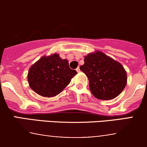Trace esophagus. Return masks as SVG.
Returning a JSON list of instances; mask_svg holds the SVG:
<instances>
[{
  "instance_id": "1",
  "label": "esophagus",
  "mask_w": 147,
  "mask_h": 147,
  "mask_svg": "<svg viewBox=\"0 0 147 147\" xmlns=\"http://www.w3.org/2000/svg\"><path fill=\"white\" fill-rule=\"evenodd\" d=\"M76 71H77V72H80V67H78V68H77V69H76Z\"/></svg>"
}]
</instances>
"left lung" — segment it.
I'll list each match as a JSON object with an SVG mask.
<instances>
[{
  "mask_svg": "<svg viewBox=\"0 0 147 147\" xmlns=\"http://www.w3.org/2000/svg\"><path fill=\"white\" fill-rule=\"evenodd\" d=\"M80 70L88 78L92 94L99 100H112L127 84V72L119 62L100 51L84 56Z\"/></svg>",
  "mask_w": 147,
  "mask_h": 147,
  "instance_id": "obj_1",
  "label": "left lung"
}]
</instances>
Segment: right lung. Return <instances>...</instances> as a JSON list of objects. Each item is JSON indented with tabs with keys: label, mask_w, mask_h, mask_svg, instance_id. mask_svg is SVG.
Returning <instances> with one entry per match:
<instances>
[{
	"label": "right lung",
	"mask_w": 147,
	"mask_h": 147,
	"mask_svg": "<svg viewBox=\"0 0 147 147\" xmlns=\"http://www.w3.org/2000/svg\"><path fill=\"white\" fill-rule=\"evenodd\" d=\"M77 73L76 70L69 68L67 60L55 53L43 56L30 67L28 81L37 94L52 97L60 94Z\"/></svg>",
	"instance_id": "add662e5"
}]
</instances>
